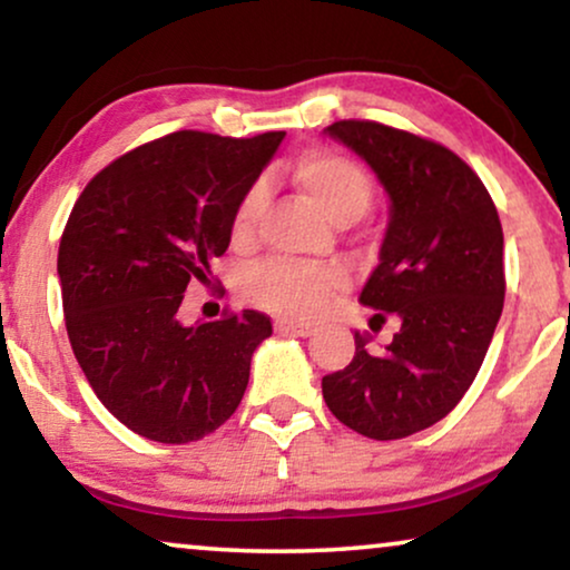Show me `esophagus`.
<instances>
[{
	"label": "esophagus",
	"mask_w": 570,
	"mask_h": 570,
	"mask_svg": "<svg viewBox=\"0 0 570 570\" xmlns=\"http://www.w3.org/2000/svg\"><path fill=\"white\" fill-rule=\"evenodd\" d=\"M273 328H276V333H292V336H302V338L313 336V333H315L313 325H302V323H294V321H284V317L273 323Z\"/></svg>",
	"instance_id": "esophagus-1"
}]
</instances>
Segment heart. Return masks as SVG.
Returning <instances> with one entry per match:
<instances>
[{"label":"heart","instance_id":"b5f03b06","mask_svg":"<svg viewBox=\"0 0 570 570\" xmlns=\"http://www.w3.org/2000/svg\"><path fill=\"white\" fill-rule=\"evenodd\" d=\"M292 177L313 206L336 224H348L373 206V177L354 158L338 154H307L294 164ZM265 203L263 185H253L239 197L232 214V242L245 247L255 239ZM346 286V268L338 263L299 265L271 261L253 268L242 281V294L249 305L265 313L313 321L328 305L333 294Z\"/></svg>","mask_w":570,"mask_h":570}]
</instances>
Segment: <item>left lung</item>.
Returning a JSON list of instances; mask_svg holds the SVG:
<instances>
[{"label":"left lung","mask_w":570,"mask_h":570,"mask_svg":"<svg viewBox=\"0 0 570 570\" xmlns=\"http://www.w3.org/2000/svg\"><path fill=\"white\" fill-rule=\"evenodd\" d=\"M360 154L391 195L381 263L360 294L373 323L399 317L385 352L354 333V360L323 377L338 422L373 440L414 435L443 420L480 373L503 313V226L472 166L440 142L341 119L325 127Z\"/></svg>","instance_id":"left-lung-1"}]
</instances>
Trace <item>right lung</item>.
Segmentation results:
<instances>
[{"label":"right lung","mask_w":570,"mask_h":570,"mask_svg":"<svg viewBox=\"0 0 570 570\" xmlns=\"http://www.w3.org/2000/svg\"><path fill=\"white\" fill-rule=\"evenodd\" d=\"M284 132L179 130L96 174L59 242L65 325L98 401L138 435L193 443L237 412L249 360L268 338L255 309L185 328L189 281L232 239V214Z\"/></svg>","instance_id":"right-lung-1"}]
</instances>
